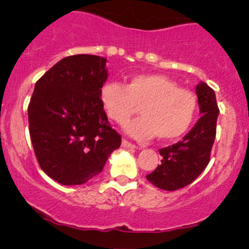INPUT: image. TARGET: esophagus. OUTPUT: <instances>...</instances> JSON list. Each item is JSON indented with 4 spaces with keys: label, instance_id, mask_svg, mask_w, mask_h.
Here are the masks:
<instances>
[{
    "label": "esophagus",
    "instance_id": "1",
    "mask_svg": "<svg viewBox=\"0 0 249 249\" xmlns=\"http://www.w3.org/2000/svg\"><path fill=\"white\" fill-rule=\"evenodd\" d=\"M122 146H123V147H125V148H136V147H137L136 145L131 144L130 142L125 141V139H123V141H122Z\"/></svg>",
    "mask_w": 249,
    "mask_h": 249
}]
</instances>
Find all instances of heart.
<instances>
[{
    "mask_svg": "<svg viewBox=\"0 0 249 249\" xmlns=\"http://www.w3.org/2000/svg\"><path fill=\"white\" fill-rule=\"evenodd\" d=\"M99 99L107 117L124 124L141 107V118L124 125L128 136L147 141L178 139L190 130L196 112V98L191 91L160 73L132 76L126 85L108 81L99 91Z\"/></svg>",
    "mask_w": 249,
    "mask_h": 249,
    "instance_id": "1",
    "label": "heart"
}]
</instances>
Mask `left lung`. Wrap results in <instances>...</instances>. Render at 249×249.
I'll return each mask as SVG.
<instances>
[{
	"instance_id": "left-lung-1",
	"label": "left lung",
	"mask_w": 249,
	"mask_h": 249,
	"mask_svg": "<svg viewBox=\"0 0 249 249\" xmlns=\"http://www.w3.org/2000/svg\"><path fill=\"white\" fill-rule=\"evenodd\" d=\"M201 117L181 141L159 150L161 164L147 174L146 179L154 186L165 191H176L193 182L210 161L215 139L219 108L215 93L206 83L196 88Z\"/></svg>"
}]
</instances>
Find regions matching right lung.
I'll list each match as a JSON object with an SVG mask.
<instances>
[{
    "instance_id": "obj_1",
    "label": "right lung",
    "mask_w": 249,
    "mask_h": 249,
    "mask_svg": "<svg viewBox=\"0 0 249 249\" xmlns=\"http://www.w3.org/2000/svg\"><path fill=\"white\" fill-rule=\"evenodd\" d=\"M107 62L96 55L65 57L35 84L28 107L30 138L39 166L62 185L92 179L121 146L99 99Z\"/></svg>"
}]
</instances>
